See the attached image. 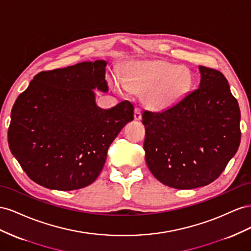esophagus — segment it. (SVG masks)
I'll list each match as a JSON object with an SVG mask.
<instances>
[{"mask_svg": "<svg viewBox=\"0 0 251 251\" xmlns=\"http://www.w3.org/2000/svg\"><path fill=\"white\" fill-rule=\"evenodd\" d=\"M141 119H142V111H141V108L137 107V108L134 109V120L140 121Z\"/></svg>", "mask_w": 251, "mask_h": 251, "instance_id": "1", "label": "esophagus"}]
</instances>
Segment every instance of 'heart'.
I'll use <instances>...</instances> for the list:
<instances>
[{
  "label": "heart",
  "mask_w": 251,
  "mask_h": 251,
  "mask_svg": "<svg viewBox=\"0 0 251 251\" xmlns=\"http://www.w3.org/2000/svg\"><path fill=\"white\" fill-rule=\"evenodd\" d=\"M110 84L118 91L126 88L146 91V104L153 109H163L188 91L191 75L185 67L168 62H134L123 71L122 80L113 76Z\"/></svg>",
  "instance_id": "1"
}]
</instances>
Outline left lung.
<instances>
[{"mask_svg": "<svg viewBox=\"0 0 251 251\" xmlns=\"http://www.w3.org/2000/svg\"><path fill=\"white\" fill-rule=\"evenodd\" d=\"M199 68V88L165 110L142 114L147 166L176 189L217 180L240 146L241 113L226 77L217 69Z\"/></svg>", "mask_w": 251, "mask_h": 251, "instance_id": "left-lung-1", "label": "left lung"}]
</instances>
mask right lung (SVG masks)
I'll list each match as a JSON object with an SVG mask.
<instances>
[{
    "instance_id": "add662e5",
    "label": "right lung",
    "mask_w": 251,
    "mask_h": 251,
    "mask_svg": "<svg viewBox=\"0 0 251 251\" xmlns=\"http://www.w3.org/2000/svg\"><path fill=\"white\" fill-rule=\"evenodd\" d=\"M105 61L41 71L11 110L10 151L33 182L49 189L75 190L101 173L107 150L128 122L133 105L97 106L95 92L108 90Z\"/></svg>"
}]
</instances>
